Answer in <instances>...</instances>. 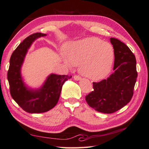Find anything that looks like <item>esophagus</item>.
Wrapping results in <instances>:
<instances>
[{"instance_id":"1","label":"esophagus","mask_w":149,"mask_h":149,"mask_svg":"<svg viewBox=\"0 0 149 149\" xmlns=\"http://www.w3.org/2000/svg\"><path fill=\"white\" fill-rule=\"evenodd\" d=\"M73 78H74V80H76V81H78V80L81 79V77H80V76H78V75H74Z\"/></svg>"}]
</instances>
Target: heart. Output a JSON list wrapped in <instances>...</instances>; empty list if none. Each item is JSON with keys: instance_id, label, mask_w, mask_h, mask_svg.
<instances>
[{"instance_id": "1", "label": "heart", "mask_w": 149, "mask_h": 149, "mask_svg": "<svg viewBox=\"0 0 149 149\" xmlns=\"http://www.w3.org/2000/svg\"><path fill=\"white\" fill-rule=\"evenodd\" d=\"M62 58L68 66L79 65L83 76L93 80L104 78L110 73L114 63L113 46L97 37H88L71 43L66 47Z\"/></svg>"}]
</instances>
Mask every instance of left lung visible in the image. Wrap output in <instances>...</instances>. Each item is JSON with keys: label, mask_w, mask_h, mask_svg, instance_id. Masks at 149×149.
Wrapping results in <instances>:
<instances>
[{"label": "left lung", "mask_w": 149, "mask_h": 149, "mask_svg": "<svg viewBox=\"0 0 149 149\" xmlns=\"http://www.w3.org/2000/svg\"><path fill=\"white\" fill-rule=\"evenodd\" d=\"M110 41L115 52L114 72L106 79L93 83V91L85 98L90 107L105 114L118 111L130 101L137 78L134 53L118 39Z\"/></svg>", "instance_id": "1"}]
</instances>
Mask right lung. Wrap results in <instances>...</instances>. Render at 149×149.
Returning <instances> with one entry per match:
<instances>
[{
    "mask_svg": "<svg viewBox=\"0 0 149 149\" xmlns=\"http://www.w3.org/2000/svg\"><path fill=\"white\" fill-rule=\"evenodd\" d=\"M46 34L35 33L22 42L12 54L7 79L12 97L25 111L29 113H42L56 106L64 83L71 78L68 75L49 74L42 86L37 89L26 86L21 75V67L28 49L37 38Z\"/></svg>",
    "mask_w": 149,
    "mask_h": 149,
    "instance_id": "1",
    "label": "right lung"
}]
</instances>
